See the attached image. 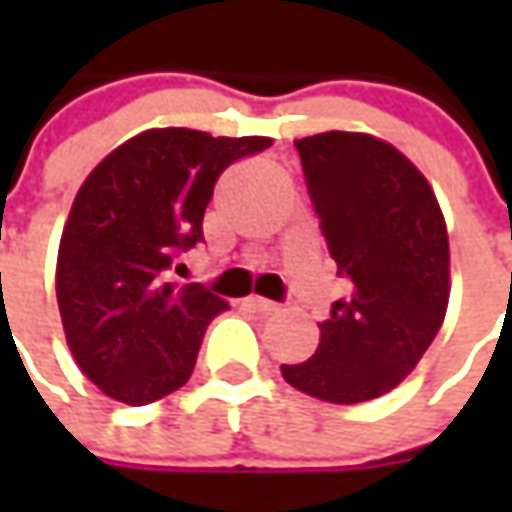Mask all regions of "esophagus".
<instances>
[{
  "mask_svg": "<svg viewBox=\"0 0 512 512\" xmlns=\"http://www.w3.org/2000/svg\"><path fill=\"white\" fill-rule=\"evenodd\" d=\"M247 305L253 307V310H259V313H276L279 310V305L276 302H270V299H265V296H247Z\"/></svg>",
  "mask_w": 512,
  "mask_h": 512,
  "instance_id": "1",
  "label": "esophagus"
}]
</instances>
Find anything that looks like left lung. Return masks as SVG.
Returning <instances> with one entry per match:
<instances>
[{
  "label": "left lung",
  "mask_w": 512,
  "mask_h": 512,
  "mask_svg": "<svg viewBox=\"0 0 512 512\" xmlns=\"http://www.w3.org/2000/svg\"><path fill=\"white\" fill-rule=\"evenodd\" d=\"M327 250L353 293L319 322V347L282 364L290 387L333 404L390 393L436 339L450 299L442 207L402 150L370 133L327 130L296 142Z\"/></svg>",
  "instance_id": "8db88e82"
}]
</instances>
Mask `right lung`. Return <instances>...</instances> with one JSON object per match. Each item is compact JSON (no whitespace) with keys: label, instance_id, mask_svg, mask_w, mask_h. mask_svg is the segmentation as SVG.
I'll list each match as a JSON object with an SVG mask.
<instances>
[{"label":"right lung","instance_id":"obj_1","mask_svg":"<svg viewBox=\"0 0 512 512\" xmlns=\"http://www.w3.org/2000/svg\"><path fill=\"white\" fill-rule=\"evenodd\" d=\"M270 145V136L150 128L82 182L59 242L56 302L73 359L105 396L139 407L190 379L227 302L199 285H170L165 270L202 242L219 173Z\"/></svg>","mask_w":512,"mask_h":512}]
</instances>
